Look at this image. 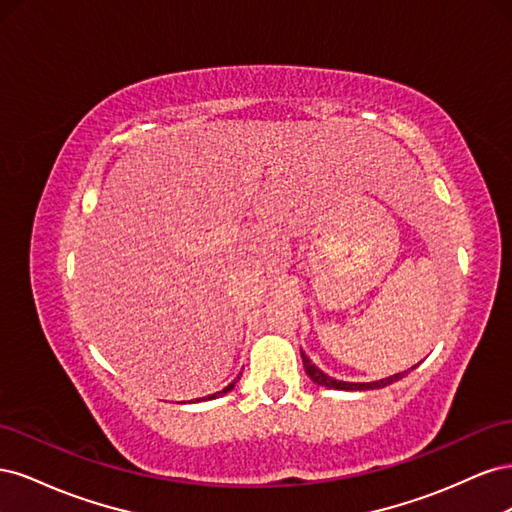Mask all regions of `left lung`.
Here are the masks:
<instances>
[{"mask_svg": "<svg viewBox=\"0 0 512 512\" xmlns=\"http://www.w3.org/2000/svg\"><path fill=\"white\" fill-rule=\"evenodd\" d=\"M301 359H303L305 374L309 378H312L320 386H327V389H337V391H371V389H382V386H389V384H393V382H397V380H401V378L406 376V371H401V374H395V376L384 378V380H376V382H342V380H335V378L324 374L322 369H318L312 361L307 359L303 350H301Z\"/></svg>", "mask_w": 512, "mask_h": 512, "instance_id": "left-lung-1", "label": "left lung"}]
</instances>
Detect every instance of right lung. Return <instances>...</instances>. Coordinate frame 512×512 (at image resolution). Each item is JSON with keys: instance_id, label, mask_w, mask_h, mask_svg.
<instances>
[{"instance_id": "obj_1", "label": "right lung", "mask_w": 512, "mask_h": 512, "mask_svg": "<svg viewBox=\"0 0 512 512\" xmlns=\"http://www.w3.org/2000/svg\"><path fill=\"white\" fill-rule=\"evenodd\" d=\"M235 382H237V380H235ZM235 382H232V384H228V386H226V389H224V391H218V393H213V395H209V399H215V397H220V395H224V393H228V391H230V389H232V386H235Z\"/></svg>"}]
</instances>
